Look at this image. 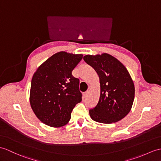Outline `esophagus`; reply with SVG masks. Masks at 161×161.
Instances as JSON below:
<instances>
[{"instance_id": "obj_1", "label": "esophagus", "mask_w": 161, "mask_h": 161, "mask_svg": "<svg viewBox=\"0 0 161 161\" xmlns=\"http://www.w3.org/2000/svg\"><path fill=\"white\" fill-rule=\"evenodd\" d=\"M90 93V91L88 90V91H86L84 93V97H86L88 95V94Z\"/></svg>"}]
</instances>
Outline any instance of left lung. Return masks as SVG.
Returning <instances> with one entry per match:
<instances>
[{
	"label": "left lung",
	"instance_id": "obj_1",
	"mask_svg": "<svg viewBox=\"0 0 161 161\" xmlns=\"http://www.w3.org/2000/svg\"><path fill=\"white\" fill-rule=\"evenodd\" d=\"M84 59L97 73L100 81L99 102L89 110L91 119L102 123L120 121L129 113L134 99V85L128 70L108 53L85 55Z\"/></svg>",
	"mask_w": 161,
	"mask_h": 161
}]
</instances>
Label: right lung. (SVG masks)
I'll return each instance as SVG.
<instances>
[{
	"mask_svg": "<svg viewBox=\"0 0 161 161\" xmlns=\"http://www.w3.org/2000/svg\"><path fill=\"white\" fill-rule=\"evenodd\" d=\"M83 58L81 54L58 52L41 64L32 77L30 104L44 124L55 128L70 121L72 110L81 102L80 80L72 71Z\"/></svg>",
	"mask_w": 161,
	"mask_h": 161,
	"instance_id": "obj_1",
	"label": "right lung"
}]
</instances>
